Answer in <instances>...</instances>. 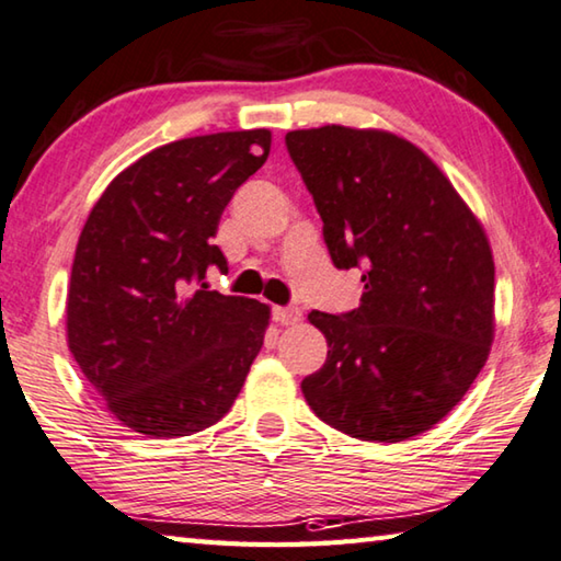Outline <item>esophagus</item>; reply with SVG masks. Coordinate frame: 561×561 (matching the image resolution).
Instances as JSON below:
<instances>
[{
  "mask_svg": "<svg viewBox=\"0 0 561 561\" xmlns=\"http://www.w3.org/2000/svg\"><path fill=\"white\" fill-rule=\"evenodd\" d=\"M272 317L277 319L279 324H297L301 319V309L299 307H274Z\"/></svg>",
  "mask_w": 561,
  "mask_h": 561,
  "instance_id": "obj_1",
  "label": "esophagus"
}]
</instances>
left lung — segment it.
Here are the masks:
<instances>
[{"instance_id":"obj_1","label":"left lung","mask_w":561,"mask_h":561,"mask_svg":"<svg viewBox=\"0 0 561 561\" xmlns=\"http://www.w3.org/2000/svg\"><path fill=\"white\" fill-rule=\"evenodd\" d=\"M322 217L336 270H362V299L309 314L324 367L301 381L319 420L350 437L402 442L451 412L494 336L492 249L422 149L332 124L284 137Z\"/></svg>"}]
</instances>
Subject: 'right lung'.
Wrapping results in <instances>:
<instances>
[{
  "label": "right lung",
  "instance_id": "add662e5",
  "mask_svg": "<svg viewBox=\"0 0 561 561\" xmlns=\"http://www.w3.org/2000/svg\"><path fill=\"white\" fill-rule=\"evenodd\" d=\"M266 129L180 139L106 186L79 234L67 295L75 359L122 424L186 437L219 422L264 344L270 309L209 291L211 237L266 157Z\"/></svg>",
  "mask_w": 561,
  "mask_h": 561
}]
</instances>
